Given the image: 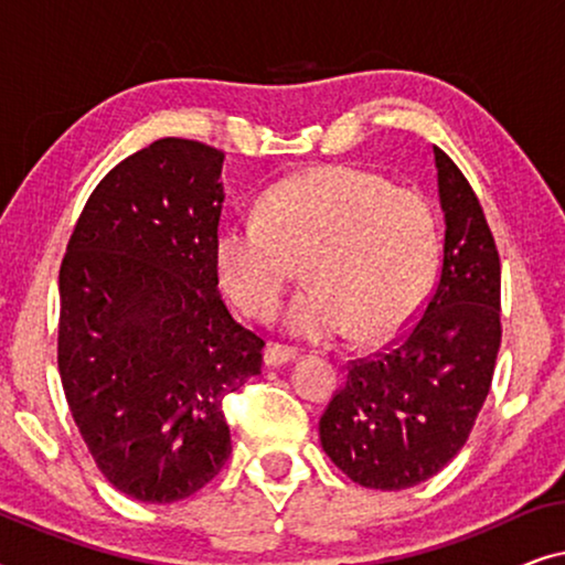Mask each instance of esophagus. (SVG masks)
Returning <instances> with one entry per match:
<instances>
[{
  "label": "esophagus",
  "instance_id": "34e87169",
  "mask_svg": "<svg viewBox=\"0 0 565 565\" xmlns=\"http://www.w3.org/2000/svg\"><path fill=\"white\" fill-rule=\"evenodd\" d=\"M296 358H298V352L292 350V347H285V344H277V342L267 344V350H265V362H267L269 367L285 365V362H290V360H296Z\"/></svg>",
  "mask_w": 565,
  "mask_h": 565
}]
</instances>
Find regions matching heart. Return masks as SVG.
I'll list each match as a JSON object with an SVG mask.
<instances>
[{
  "mask_svg": "<svg viewBox=\"0 0 565 565\" xmlns=\"http://www.w3.org/2000/svg\"><path fill=\"white\" fill-rule=\"evenodd\" d=\"M439 228L422 192L331 164L273 184L257 213L215 231L221 290L249 319H273L303 262L311 285L285 311L290 334L323 342L354 329L375 342L404 327L435 282Z\"/></svg>",
  "mask_w": 565,
  "mask_h": 565,
  "instance_id": "b5f03b06",
  "label": "heart"
}]
</instances>
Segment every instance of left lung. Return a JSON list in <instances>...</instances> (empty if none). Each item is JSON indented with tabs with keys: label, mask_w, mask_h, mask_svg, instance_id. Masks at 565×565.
Returning a JSON list of instances; mask_svg holds the SVG:
<instances>
[{
	"label": "left lung",
	"mask_w": 565,
	"mask_h": 565,
	"mask_svg": "<svg viewBox=\"0 0 565 565\" xmlns=\"http://www.w3.org/2000/svg\"><path fill=\"white\" fill-rule=\"evenodd\" d=\"M443 267L419 316L373 358L352 360L319 419L323 452L365 489L401 491L462 450L501 344V262L473 188L435 146Z\"/></svg>",
	"instance_id": "8db88e82"
}]
</instances>
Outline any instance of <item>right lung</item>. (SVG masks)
<instances>
[{"instance_id": "add662e5", "label": "right lung", "mask_w": 565, "mask_h": 565, "mask_svg": "<svg viewBox=\"0 0 565 565\" xmlns=\"http://www.w3.org/2000/svg\"><path fill=\"white\" fill-rule=\"evenodd\" d=\"M223 151L159 138L103 177L58 273V373L97 468L146 504L211 483L231 455L223 398L265 339L218 292Z\"/></svg>"}]
</instances>
